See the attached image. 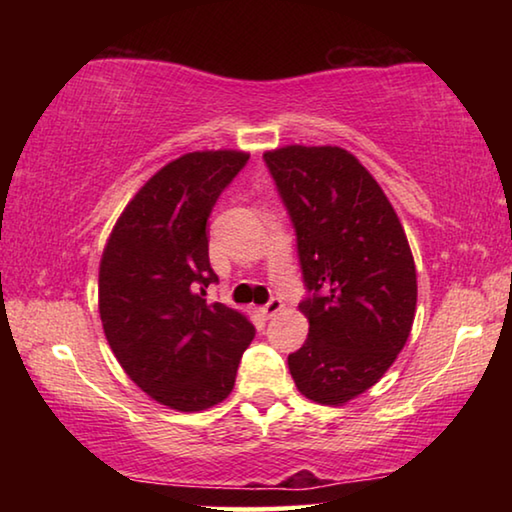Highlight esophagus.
<instances>
[{"label": "esophagus", "instance_id": "obj_1", "mask_svg": "<svg viewBox=\"0 0 512 512\" xmlns=\"http://www.w3.org/2000/svg\"><path fill=\"white\" fill-rule=\"evenodd\" d=\"M284 309V302L280 300V298H271L266 302V305L262 307V314L266 316V318H273L275 314H280V311Z\"/></svg>", "mask_w": 512, "mask_h": 512}]
</instances>
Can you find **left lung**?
I'll return each mask as SVG.
<instances>
[{
    "label": "left lung",
    "instance_id": "left-lung-1",
    "mask_svg": "<svg viewBox=\"0 0 512 512\" xmlns=\"http://www.w3.org/2000/svg\"><path fill=\"white\" fill-rule=\"evenodd\" d=\"M264 160L311 291L291 377L307 400L341 406L375 386L409 339L418 302L409 239L384 189L341 146L289 144Z\"/></svg>",
    "mask_w": 512,
    "mask_h": 512
}]
</instances>
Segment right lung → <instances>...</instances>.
<instances>
[{"instance_id":"add662e5","label":"right lung","mask_w":512,"mask_h":512,"mask_svg":"<svg viewBox=\"0 0 512 512\" xmlns=\"http://www.w3.org/2000/svg\"><path fill=\"white\" fill-rule=\"evenodd\" d=\"M244 151L180 155L146 180L112 228L99 264V316L119 366L169 409H212L235 388L255 327L207 302L216 282L207 216L244 169Z\"/></svg>"}]
</instances>
